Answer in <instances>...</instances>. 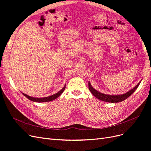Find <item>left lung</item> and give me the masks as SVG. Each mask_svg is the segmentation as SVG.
<instances>
[{"label": "left lung", "instance_id": "left-lung-1", "mask_svg": "<svg viewBox=\"0 0 151 151\" xmlns=\"http://www.w3.org/2000/svg\"><path fill=\"white\" fill-rule=\"evenodd\" d=\"M140 83V81L138 83L137 85H136L133 89H132L129 91H128L127 93L123 94H118V95H108V94L100 93L99 91H96L93 88L89 82L88 83V86H89V91H91V93L93 94V96H94L96 98L105 102L119 103V102L124 101L125 99H126L127 98H129L130 95L133 94L134 93V91L136 90V89L139 87Z\"/></svg>", "mask_w": 151, "mask_h": 151}]
</instances>
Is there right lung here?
Instances as JSON below:
<instances>
[{
  "label": "right lung",
  "instance_id": "obj_1",
  "mask_svg": "<svg viewBox=\"0 0 151 151\" xmlns=\"http://www.w3.org/2000/svg\"><path fill=\"white\" fill-rule=\"evenodd\" d=\"M65 85L64 86V87L60 91H58V93H57L56 94H53L52 96H48V97H45V98H34V97H31L27 95L24 93H22V94H23L24 96H26L27 98L29 99V100H31V101H33V102H38V103H42V102H48V101H53V100L57 99V98H58L62 94V93L63 92V91L65 90Z\"/></svg>",
  "mask_w": 151,
  "mask_h": 151
}]
</instances>
